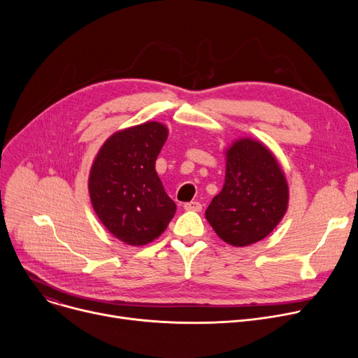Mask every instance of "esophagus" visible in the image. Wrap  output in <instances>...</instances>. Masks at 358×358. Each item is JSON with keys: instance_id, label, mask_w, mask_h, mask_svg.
I'll list each match as a JSON object with an SVG mask.
<instances>
[{"instance_id": "1", "label": "esophagus", "mask_w": 358, "mask_h": 358, "mask_svg": "<svg viewBox=\"0 0 358 358\" xmlns=\"http://www.w3.org/2000/svg\"><path fill=\"white\" fill-rule=\"evenodd\" d=\"M184 209L192 210V212H200L201 204L199 201H189V203H184Z\"/></svg>"}]
</instances>
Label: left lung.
I'll return each instance as SVG.
<instances>
[{"label":"left lung","instance_id":"8db88e82","mask_svg":"<svg viewBox=\"0 0 358 358\" xmlns=\"http://www.w3.org/2000/svg\"><path fill=\"white\" fill-rule=\"evenodd\" d=\"M224 154V184L206 210V219L222 241L247 247L268 236L283 219L289 185L283 169L264 143L242 138Z\"/></svg>","mask_w":358,"mask_h":358}]
</instances>
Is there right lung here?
<instances>
[{
  "mask_svg": "<svg viewBox=\"0 0 358 358\" xmlns=\"http://www.w3.org/2000/svg\"><path fill=\"white\" fill-rule=\"evenodd\" d=\"M168 138L159 122H146L111 135L92 162L88 192L94 212L106 229L127 245L157 239L176 215L155 171Z\"/></svg>",
  "mask_w": 358,
  "mask_h": 358,
  "instance_id": "add662e5",
  "label": "right lung"
}]
</instances>
